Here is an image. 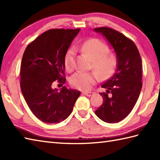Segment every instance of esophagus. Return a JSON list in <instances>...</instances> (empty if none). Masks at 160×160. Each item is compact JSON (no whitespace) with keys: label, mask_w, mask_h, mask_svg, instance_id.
<instances>
[{"label":"esophagus","mask_w":160,"mask_h":160,"mask_svg":"<svg viewBox=\"0 0 160 160\" xmlns=\"http://www.w3.org/2000/svg\"><path fill=\"white\" fill-rule=\"evenodd\" d=\"M82 94L83 95H85L86 96L91 97V96H92L94 94V92H91V91H90V92H82Z\"/></svg>","instance_id":"34e87169"}]
</instances>
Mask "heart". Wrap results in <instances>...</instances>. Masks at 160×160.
<instances>
[{
  "instance_id": "1",
  "label": "heart",
  "mask_w": 160,
  "mask_h": 160,
  "mask_svg": "<svg viewBox=\"0 0 160 160\" xmlns=\"http://www.w3.org/2000/svg\"><path fill=\"white\" fill-rule=\"evenodd\" d=\"M82 49L93 60L91 67L98 73L96 71H78L71 76L70 82L71 85L76 89L87 91L99 81V76L104 79L113 75L117 66V58L113 53H108L109 49L106 44L96 38L84 42ZM74 54V49H70L64 56V64L68 71H73L75 68Z\"/></svg>"
}]
</instances>
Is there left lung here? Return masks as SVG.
I'll return each mask as SVG.
<instances>
[{"label": "left lung", "mask_w": 160, "mask_h": 160, "mask_svg": "<svg viewBox=\"0 0 160 160\" xmlns=\"http://www.w3.org/2000/svg\"><path fill=\"white\" fill-rule=\"evenodd\" d=\"M102 34L116 53L117 69L113 76L102 84L106 91L101 106L95 111L107 123H116L131 113L142 87V59L135 43L122 33L106 27L95 28Z\"/></svg>", "instance_id": "1"}]
</instances>
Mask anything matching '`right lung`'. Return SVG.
<instances>
[{"label":"right lung","mask_w":160,"mask_h":160,"mask_svg":"<svg viewBox=\"0 0 160 160\" xmlns=\"http://www.w3.org/2000/svg\"><path fill=\"white\" fill-rule=\"evenodd\" d=\"M80 29H52L29 43L20 65V89L30 110L40 120L59 123L71 113L80 91L63 87L53 89V82H66L64 58Z\"/></svg>","instance_id":"1"}]
</instances>
